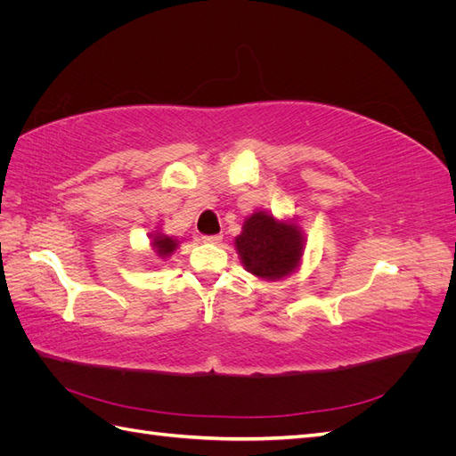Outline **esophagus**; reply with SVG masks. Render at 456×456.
Returning <instances> with one entry per match:
<instances>
[{
  "instance_id": "esophagus-1",
  "label": "esophagus",
  "mask_w": 456,
  "mask_h": 456,
  "mask_svg": "<svg viewBox=\"0 0 456 456\" xmlns=\"http://www.w3.org/2000/svg\"><path fill=\"white\" fill-rule=\"evenodd\" d=\"M203 241L205 243H220V241H223V236H220V233H215V236H203Z\"/></svg>"
}]
</instances>
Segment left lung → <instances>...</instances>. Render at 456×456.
I'll use <instances>...</instances> for the list:
<instances>
[{
	"label": "left lung",
	"instance_id": "left-lung-1",
	"mask_svg": "<svg viewBox=\"0 0 456 456\" xmlns=\"http://www.w3.org/2000/svg\"><path fill=\"white\" fill-rule=\"evenodd\" d=\"M305 243V232L295 218L278 220L266 211L247 216L233 241L243 268L265 281L291 275L300 266Z\"/></svg>",
	"mask_w": 456,
	"mask_h": 456
}]
</instances>
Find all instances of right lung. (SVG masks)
Returning a JSON list of instances; mask_svg holds the SVG:
<instances>
[{
    "label": "right lung",
    "instance_id": "add662e5",
    "mask_svg": "<svg viewBox=\"0 0 456 456\" xmlns=\"http://www.w3.org/2000/svg\"><path fill=\"white\" fill-rule=\"evenodd\" d=\"M150 241H151V249H154L156 256H159L163 260L169 258L176 251L178 243H181L176 238L167 236V233H161L159 230L154 232V233H150Z\"/></svg>",
    "mask_w": 456,
    "mask_h": 456
}]
</instances>
